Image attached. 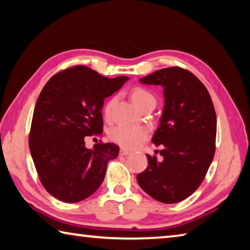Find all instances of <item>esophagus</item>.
<instances>
[{
    "label": "esophagus",
    "instance_id": "esophagus-1",
    "mask_svg": "<svg viewBox=\"0 0 250 250\" xmlns=\"http://www.w3.org/2000/svg\"><path fill=\"white\" fill-rule=\"evenodd\" d=\"M120 154H121L122 156H127V155H130V154H132V152H130V151H129V150H127V149H123V148H122Z\"/></svg>",
    "mask_w": 250,
    "mask_h": 250
}]
</instances>
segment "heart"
<instances>
[{"label": "heart", "instance_id": "b5f03b06", "mask_svg": "<svg viewBox=\"0 0 250 250\" xmlns=\"http://www.w3.org/2000/svg\"><path fill=\"white\" fill-rule=\"evenodd\" d=\"M132 99L135 105L139 108L143 105L149 102H155L156 99L149 91L143 87H136L132 92ZM115 103V99H112L105 106V114L106 116L109 115L111 108ZM109 137L113 142H115L118 145H121L124 148H129V149H134L141 146L143 142L147 138V130L142 127V126H128V125H120L112 129L109 133Z\"/></svg>", "mask_w": 250, "mask_h": 250}]
</instances>
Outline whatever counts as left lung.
<instances>
[{"label":"left lung","mask_w":250,"mask_h":250,"mask_svg":"<svg viewBox=\"0 0 250 250\" xmlns=\"http://www.w3.org/2000/svg\"><path fill=\"white\" fill-rule=\"evenodd\" d=\"M139 82L163 86L165 104L151 139L163 147V160L147 155L148 166L137 174V182L159 202L178 203L200 187L215 154L212 99L194 74L179 67L157 70Z\"/></svg>","instance_id":"8db88e82"}]
</instances>
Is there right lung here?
Here are the masks:
<instances>
[{"mask_svg":"<svg viewBox=\"0 0 250 250\" xmlns=\"http://www.w3.org/2000/svg\"><path fill=\"white\" fill-rule=\"evenodd\" d=\"M128 77H102L84 65L55 74L35 105L29 148L42 186L56 199L76 203L94 193L107 163L120 147L113 143L85 147V136L103 132L104 99L121 89Z\"/></svg>","mask_w":250,"mask_h":250,"instance_id":"obj_1","label":"right lung"}]
</instances>
